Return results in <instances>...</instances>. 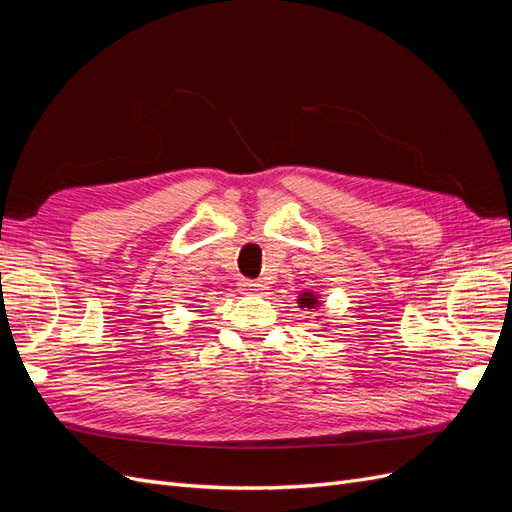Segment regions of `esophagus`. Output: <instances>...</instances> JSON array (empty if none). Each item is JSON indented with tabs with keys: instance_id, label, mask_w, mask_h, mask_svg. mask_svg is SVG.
<instances>
[{
	"instance_id": "esophagus-1",
	"label": "esophagus",
	"mask_w": 512,
	"mask_h": 512,
	"mask_svg": "<svg viewBox=\"0 0 512 512\" xmlns=\"http://www.w3.org/2000/svg\"><path fill=\"white\" fill-rule=\"evenodd\" d=\"M241 286H243V290H247V292H262V290L267 288L265 284L258 282V280H243Z\"/></svg>"
}]
</instances>
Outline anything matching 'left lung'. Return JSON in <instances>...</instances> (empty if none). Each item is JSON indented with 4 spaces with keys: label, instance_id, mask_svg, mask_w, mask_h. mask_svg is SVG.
<instances>
[{
    "label": "left lung",
    "instance_id": "1",
    "mask_svg": "<svg viewBox=\"0 0 512 512\" xmlns=\"http://www.w3.org/2000/svg\"><path fill=\"white\" fill-rule=\"evenodd\" d=\"M297 301H299V307H307V309H316L320 305L314 292H301V297Z\"/></svg>",
    "mask_w": 512,
    "mask_h": 512
}]
</instances>
